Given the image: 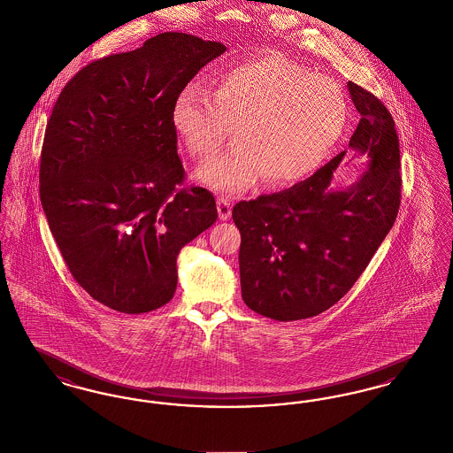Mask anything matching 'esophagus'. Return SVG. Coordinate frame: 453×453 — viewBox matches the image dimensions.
Returning a JSON list of instances; mask_svg holds the SVG:
<instances>
[{
    "label": "esophagus",
    "instance_id": "1",
    "mask_svg": "<svg viewBox=\"0 0 453 453\" xmlns=\"http://www.w3.org/2000/svg\"><path fill=\"white\" fill-rule=\"evenodd\" d=\"M217 212H219V219L220 220H227L231 214H233V205H231V200L224 198V196H219L217 198Z\"/></svg>",
    "mask_w": 453,
    "mask_h": 453
}]
</instances>
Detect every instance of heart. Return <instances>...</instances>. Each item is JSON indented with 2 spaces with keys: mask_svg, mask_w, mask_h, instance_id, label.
<instances>
[{
  "mask_svg": "<svg viewBox=\"0 0 453 453\" xmlns=\"http://www.w3.org/2000/svg\"><path fill=\"white\" fill-rule=\"evenodd\" d=\"M345 93L333 80L281 56H261L219 73L211 89L187 85L172 122L196 159L216 154L236 127V148L195 178L220 194H239L265 176L270 185L299 181L340 142Z\"/></svg>",
  "mask_w": 453,
  "mask_h": 453,
  "instance_id": "1",
  "label": "heart"
}]
</instances>
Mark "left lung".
<instances>
[{
    "label": "left lung",
    "instance_id": "left-lung-1",
    "mask_svg": "<svg viewBox=\"0 0 453 453\" xmlns=\"http://www.w3.org/2000/svg\"><path fill=\"white\" fill-rule=\"evenodd\" d=\"M360 113L349 150L366 156L355 183L333 188L346 151L279 194L239 202V273L244 303L275 321L327 311L358 280L394 226L401 203L399 137L388 108L351 81Z\"/></svg>",
    "mask_w": 453,
    "mask_h": 453
}]
</instances>
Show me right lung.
I'll list each match as a JSON object with an SVG mask.
<instances>
[{
  "label": "right lung",
  "mask_w": 453,
  "mask_h": 453,
  "mask_svg": "<svg viewBox=\"0 0 453 453\" xmlns=\"http://www.w3.org/2000/svg\"><path fill=\"white\" fill-rule=\"evenodd\" d=\"M220 42L165 32L83 67L52 108L41 202L65 265L95 301L126 314L172 301L180 250L217 220L205 188L178 190L173 102Z\"/></svg>",
  "instance_id": "obj_1"
}]
</instances>
